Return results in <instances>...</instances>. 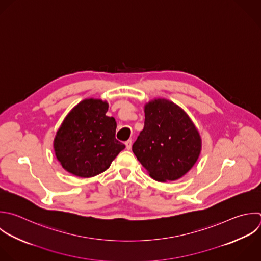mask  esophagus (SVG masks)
Returning a JSON list of instances; mask_svg holds the SVG:
<instances>
[{
    "label": "esophagus",
    "instance_id": "1",
    "mask_svg": "<svg viewBox=\"0 0 261 261\" xmlns=\"http://www.w3.org/2000/svg\"><path fill=\"white\" fill-rule=\"evenodd\" d=\"M132 145H133L132 140H127V141L125 142V147H126L127 150H130V149H132Z\"/></svg>",
    "mask_w": 261,
    "mask_h": 261
}]
</instances>
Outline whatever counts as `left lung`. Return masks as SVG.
<instances>
[{
  "label": "left lung",
  "instance_id": "1",
  "mask_svg": "<svg viewBox=\"0 0 261 261\" xmlns=\"http://www.w3.org/2000/svg\"><path fill=\"white\" fill-rule=\"evenodd\" d=\"M133 152L150 176L175 180L196 163L201 139L195 125L174 103L157 99L145 106V123Z\"/></svg>",
  "mask_w": 261,
  "mask_h": 261
}]
</instances>
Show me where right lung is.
<instances>
[{"label": "right lung", "instance_id": "right-lung-1", "mask_svg": "<svg viewBox=\"0 0 261 261\" xmlns=\"http://www.w3.org/2000/svg\"><path fill=\"white\" fill-rule=\"evenodd\" d=\"M108 104L88 99L66 116L54 140L62 167L80 177L105 171L125 146L116 140V121L106 115Z\"/></svg>", "mask_w": 261, "mask_h": 261}]
</instances>
